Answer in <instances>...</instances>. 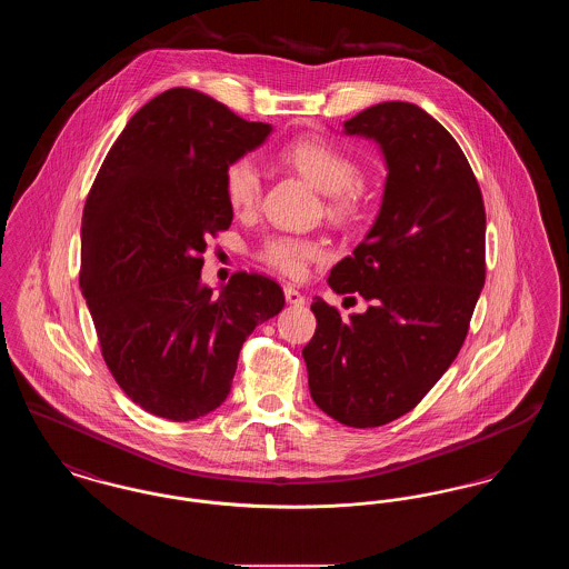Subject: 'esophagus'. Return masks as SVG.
Returning a JSON list of instances; mask_svg holds the SVG:
<instances>
[{"instance_id": "34e87169", "label": "esophagus", "mask_w": 569, "mask_h": 569, "mask_svg": "<svg viewBox=\"0 0 569 569\" xmlns=\"http://www.w3.org/2000/svg\"><path fill=\"white\" fill-rule=\"evenodd\" d=\"M283 295H286V300L290 302V305H305V297L298 292L297 288H292V286H286L283 288Z\"/></svg>"}]
</instances>
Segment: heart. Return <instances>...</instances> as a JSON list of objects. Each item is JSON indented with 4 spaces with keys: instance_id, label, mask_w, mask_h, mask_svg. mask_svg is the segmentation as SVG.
I'll return each instance as SVG.
<instances>
[{
    "instance_id": "1",
    "label": "heart",
    "mask_w": 569,
    "mask_h": 569,
    "mask_svg": "<svg viewBox=\"0 0 569 569\" xmlns=\"http://www.w3.org/2000/svg\"><path fill=\"white\" fill-rule=\"evenodd\" d=\"M277 160L302 174L326 193V213L337 221H350L362 207L358 163L339 144L325 136H300L277 151ZM223 196L234 211H251L262 196V174L251 158H237L223 170ZM258 260L286 277H300L307 267L326 256L318 239L272 234L256 251Z\"/></svg>"
}]
</instances>
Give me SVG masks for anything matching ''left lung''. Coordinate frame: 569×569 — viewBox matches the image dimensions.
<instances>
[{
    "label": "left lung",
    "mask_w": 569,
    "mask_h": 569,
    "mask_svg": "<svg viewBox=\"0 0 569 569\" xmlns=\"http://www.w3.org/2000/svg\"><path fill=\"white\" fill-rule=\"evenodd\" d=\"M346 132L378 140L388 179L373 228L328 286L371 307L343 318L316 297L302 358L316 406L373 429L418 406L460 352L487 279V211L459 142L420 107L381 102Z\"/></svg>",
    "instance_id": "left-lung-1"
}]
</instances>
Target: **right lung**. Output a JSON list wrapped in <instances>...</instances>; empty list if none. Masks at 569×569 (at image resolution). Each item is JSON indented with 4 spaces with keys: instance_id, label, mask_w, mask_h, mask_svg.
Masks as SVG:
<instances>
[{
    "instance_id": "obj_1",
    "label": "right lung",
    "mask_w": 569,
    "mask_h": 569,
    "mask_svg": "<svg viewBox=\"0 0 569 569\" xmlns=\"http://www.w3.org/2000/svg\"><path fill=\"white\" fill-rule=\"evenodd\" d=\"M269 132L174 87L128 121L89 190L82 297L110 376L153 416L190 422L221 406L244 339L286 305L262 272H234L219 297L200 281L209 237L232 223L223 170Z\"/></svg>"
}]
</instances>
